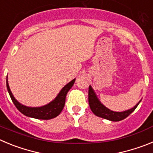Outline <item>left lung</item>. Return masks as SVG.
<instances>
[{
    "label": "left lung",
    "mask_w": 153,
    "mask_h": 153,
    "mask_svg": "<svg viewBox=\"0 0 153 153\" xmlns=\"http://www.w3.org/2000/svg\"><path fill=\"white\" fill-rule=\"evenodd\" d=\"M88 100L90 109H91L92 112L96 116H97L99 117H101V118L106 119V120L114 121V122L120 121V120H123L125 118H126L127 117H129V115L136 109V108L137 107L139 103L140 102V101L134 107L129 109V110H126V111L113 112L112 110H110V109H107L106 107H105L102 104H101V102L99 101L95 93L93 92V89H92V87L90 86H89Z\"/></svg>",
    "instance_id": "1"
}]
</instances>
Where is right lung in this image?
<instances>
[{
	"instance_id": "add662e5",
	"label": "right lung",
	"mask_w": 153,
	"mask_h": 153,
	"mask_svg": "<svg viewBox=\"0 0 153 153\" xmlns=\"http://www.w3.org/2000/svg\"><path fill=\"white\" fill-rule=\"evenodd\" d=\"M75 79H73L72 81H70V83H67L62 89L61 91L57 95V97L55 98V100H53L49 104H47L46 106H41V107H27V106H24V105L17 102L15 98L13 97L11 91H10V87H9V85H8L7 83V91L9 93V95H10L13 104L15 105L17 109L21 113H23L27 117L39 119V120H51V119L57 117L58 115L60 114L62 110H63L65 105L66 96H67V93L70 90V88L74 85Z\"/></svg>"
}]
</instances>
